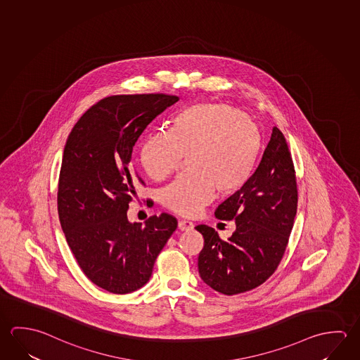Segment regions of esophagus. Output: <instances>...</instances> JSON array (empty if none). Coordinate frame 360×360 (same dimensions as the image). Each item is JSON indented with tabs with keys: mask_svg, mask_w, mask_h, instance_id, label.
I'll return each mask as SVG.
<instances>
[{
	"mask_svg": "<svg viewBox=\"0 0 360 360\" xmlns=\"http://www.w3.org/2000/svg\"><path fill=\"white\" fill-rule=\"evenodd\" d=\"M178 229L181 231H189L193 229V224L188 220H179L178 221Z\"/></svg>",
	"mask_w": 360,
	"mask_h": 360,
	"instance_id": "obj_1",
	"label": "esophagus"
}]
</instances>
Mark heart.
Returning <instances> with one entry per match:
<instances>
[{
	"label": "heart",
	"instance_id": "obj_1",
	"mask_svg": "<svg viewBox=\"0 0 360 360\" xmlns=\"http://www.w3.org/2000/svg\"><path fill=\"white\" fill-rule=\"evenodd\" d=\"M255 121L224 103H195L179 111L171 130L154 133L140 149V163L155 181L168 177L187 157V173L162 191V203L195 216L214 197L239 191L252 176L260 149Z\"/></svg>",
	"mask_w": 360,
	"mask_h": 360
}]
</instances>
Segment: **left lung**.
Wrapping results in <instances>:
<instances>
[{"label":"left lung","instance_id":"left-lung-1","mask_svg":"<svg viewBox=\"0 0 360 360\" xmlns=\"http://www.w3.org/2000/svg\"><path fill=\"white\" fill-rule=\"evenodd\" d=\"M297 200L290 149L282 131L274 127L254 174L214 211L220 220H235L231 238L221 239L207 225L195 226L205 239L198 255L202 281L227 296L264 283L283 258Z\"/></svg>","mask_w":360,"mask_h":360}]
</instances>
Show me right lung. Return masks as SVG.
<instances>
[{
  "label": "right lung",
  "mask_w": 360,
  "mask_h": 360,
  "mask_svg": "<svg viewBox=\"0 0 360 360\" xmlns=\"http://www.w3.org/2000/svg\"><path fill=\"white\" fill-rule=\"evenodd\" d=\"M178 100L165 94L106 97L81 116L64 146L59 221L86 277L111 293L141 288L177 229L172 214L150 216L143 226L127 220V212L138 184H144L131 165L134 146Z\"/></svg>",
  "instance_id": "1"
}]
</instances>
